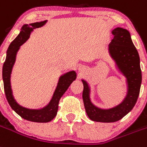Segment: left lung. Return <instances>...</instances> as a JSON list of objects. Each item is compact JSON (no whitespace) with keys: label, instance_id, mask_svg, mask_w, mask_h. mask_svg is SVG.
<instances>
[{"label":"left lung","instance_id":"8db88e82","mask_svg":"<svg viewBox=\"0 0 147 147\" xmlns=\"http://www.w3.org/2000/svg\"><path fill=\"white\" fill-rule=\"evenodd\" d=\"M112 34L114 37L109 45V53L121 72L127 78L128 92L123 101L117 107L110 109H99L92 104L89 86L86 81L82 80L83 100L86 114L92 121L97 122L110 123L123 118L133 109L141 89L142 75L140 58L129 32L127 29L118 27L112 30Z\"/></svg>","mask_w":147,"mask_h":147}]
</instances>
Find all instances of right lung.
<instances>
[{"label": "right lung", "instance_id": "add662e5", "mask_svg": "<svg viewBox=\"0 0 147 147\" xmlns=\"http://www.w3.org/2000/svg\"><path fill=\"white\" fill-rule=\"evenodd\" d=\"M47 20L41 22L33 23L31 24H25L21 28L20 34L16 37L15 40L10 43L7 52H6V61L3 66V81L4 87L5 95L6 100L8 101L10 107L17 114L29 121L38 122V123H46L52 121L57 115L58 109V104L61 98L63 96L65 92L67 90L70 84L73 82L76 78V73L74 71L67 72L62 75L59 79L58 86L55 91L50 103L42 109H28L26 108L20 107L16 103L12 94V89L10 86V75L12 72V66L15 61L16 53L19 47L23 43L27 40L29 38L30 33L33 29L39 28L46 24Z\"/></svg>", "mask_w": 147, "mask_h": 147}]
</instances>
